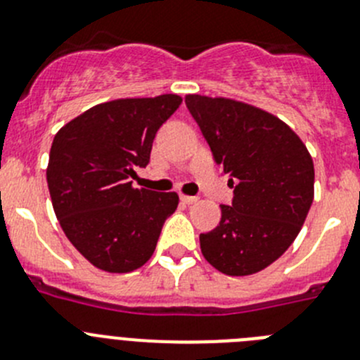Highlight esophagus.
<instances>
[{
	"label": "esophagus",
	"instance_id": "1",
	"mask_svg": "<svg viewBox=\"0 0 360 360\" xmlns=\"http://www.w3.org/2000/svg\"><path fill=\"white\" fill-rule=\"evenodd\" d=\"M180 200H182V202L186 203V205H193V203L198 202L196 196H186V194H182V196H180Z\"/></svg>",
	"mask_w": 360,
	"mask_h": 360
}]
</instances>
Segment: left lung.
Here are the masks:
<instances>
[{
    "mask_svg": "<svg viewBox=\"0 0 360 360\" xmlns=\"http://www.w3.org/2000/svg\"><path fill=\"white\" fill-rule=\"evenodd\" d=\"M186 105L233 189L232 203L221 205L219 225L200 233L202 253L225 275H253L298 236L314 198L312 158L269 112L200 94L186 96Z\"/></svg>",
    "mask_w": 360,
    "mask_h": 360,
    "instance_id": "8db88e82",
    "label": "left lung"
}]
</instances>
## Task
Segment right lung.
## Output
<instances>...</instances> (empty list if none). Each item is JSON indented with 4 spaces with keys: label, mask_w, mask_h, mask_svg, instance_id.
<instances>
[{
    "label": "right lung",
    "mask_w": 360,
    "mask_h": 360,
    "mask_svg": "<svg viewBox=\"0 0 360 360\" xmlns=\"http://www.w3.org/2000/svg\"><path fill=\"white\" fill-rule=\"evenodd\" d=\"M182 103L176 94L114 100L58 130L46 171L53 210L71 245L96 268L128 273L150 260L176 193L135 189L130 178Z\"/></svg>",
    "instance_id": "right-lung-1"
}]
</instances>
